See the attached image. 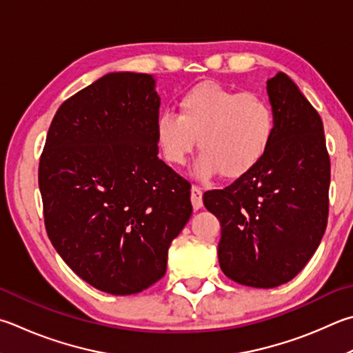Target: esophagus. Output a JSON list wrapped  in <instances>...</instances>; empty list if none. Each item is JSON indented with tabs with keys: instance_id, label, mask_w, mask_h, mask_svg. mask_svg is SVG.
<instances>
[{
	"instance_id": "1",
	"label": "esophagus",
	"mask_w": 353,
	"mask_h": 353,
	"mask_svg": "<svg viewBox=\"0 0 353 353\" xmlns=\"http://www.w3.org/2000/svg\"><path fill=\"white\" fill-rule=\"evenodd\" d=\"M191 203H193L194 210L202 208V191L199 187H191Z\"/></svg>"
}]
</instances>
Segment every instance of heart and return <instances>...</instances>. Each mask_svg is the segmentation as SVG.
Instances as JSON below:
<instances>
[{"mask_svg": "<svg viewBox=\"0 0 353 353\" xmlns=\"http://www.w3.org/2000/svg\"><path fill=\"white\" fill-rule=\"evenodd\" d=\"M273 134L274 112L267 99L213 81L191 88L179 100V114L165 111L156 121L159 145L170 163L183 165L197 143L201 179L216 172L225 179L247 174L264 159Z\"/></svg>", "mask_w": 353, "mask_h": 353, "instance_id": "b5f03b06", "label": "heart"}]
</instances>
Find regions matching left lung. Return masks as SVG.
Returning <instances> with one entry per match:
<instances>
[{
  "mask_svg": "<svg viewBox=\"0 0 353 353\" xmlns=\"http://www.w3.org/2000/svg\"><path fill=\"white\" fill-rule=\"evenodd\" d=\"M274 134L264 159L203 205L221 222L222 272L242 285L273 288L303 270L329 216L330 160L319 114L290 77L267 81Z\"/></svg>",
  "mask_w": 353,
  "mask_h": 353,
  "instance_id": "1",
  "label": "left lung"
}]
</instances>
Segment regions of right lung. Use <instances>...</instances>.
<instances>
[{
  "label": "right lung",
  "instance_id": "1",
  "mask_svg": "<svg viewBox=\"0 0 353 353\" xmlns=\"http://www.w3.org/2000/svg\"><path fill=\"white\" fill-rule=\"evenodd\" d=\"M156 77L110 72L63 103L40 159L44 223L70 270L125 296L163 276L193 213L191 185L157 157Z\"/></svg>",
  "mask_w": 353,
  "mask_h": 353
}]
</instances>
